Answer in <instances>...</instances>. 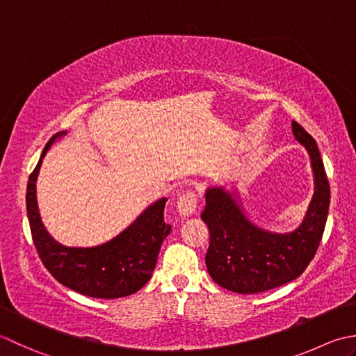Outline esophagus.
<instances>
[{
    "label": "esophagus",
    "mask_w": 356,
    "mask_h": 356,
    "mask_svg": "<svg viewBox=\"0 0 356 356\" xmlns=\"http://www.w3.org/2000/svg\"><path fill=\"white\" fill-rule=\"evenodd\" d=\"M197 204H198L197 193L192 192V191H188V192L181 195V197L178 198L177 209H178L179 215L191 216V215H193L195 212H197Z\"/></svg>",
    "instance_id": "34e87169"
}]
</instances>
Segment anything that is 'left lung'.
Listing matches in <instances>:
<instances>
[{"instance_id":"8db88e82","label":"left lung","mask_w":356,"mask_h":356,"mask_svg":"<svg viewBox=\"0 0 356 356\" xmlns=\"http://www.w3.org/2000/svg\"><path fill=\"white\" fill-rule=\"evenodd\" d=\"M292 132L307 149L315 175V193L306 218L290 234H272L248 220L232 193L222 187L206 192L201 218L210 232L206 253L209 275L236 293H259L293 281L306 270L321 243L330 204V186L314 138L298 122Z\"/></svg>"}]
</instances>
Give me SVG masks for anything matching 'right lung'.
Masks as SVG:
<instances>
[{
  "label": "right lung",
  "instance_id": "obj_1",
  "mask_svg": "<svg viewBox=\"0 0 356 356\" xmlns=\"http://www.w3.org/2000/svg\"><path fill=\"white\" fill-rule=\"evenodd\" d=\"M60 132L50 138L29 177L26 207L36 252L50 275L63 286L92 298H121L138 292L150 280L159 249L172 226L164 221L165 198L149 206L130 226L97 248H66L42 226L36 202V178L46 152Z\"/></svg>",
  "mask_w": 356,
  "mask_h": 356
}]
</instances>
